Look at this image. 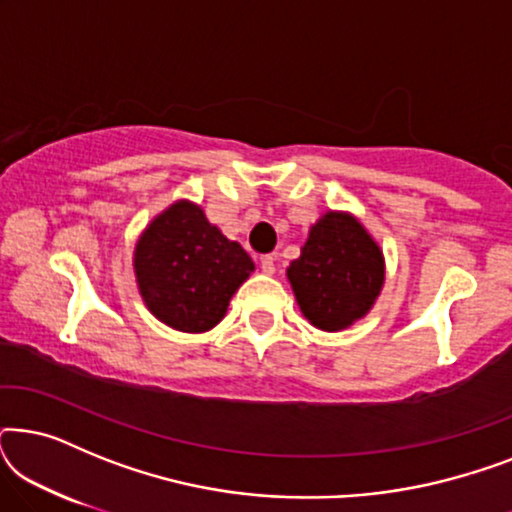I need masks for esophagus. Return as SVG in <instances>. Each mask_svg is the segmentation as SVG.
Wrapping results in <instances>:
<instances>
[{"instance_id":"obj_1","label":"esophagus","mask_w":512,"mask_h":512,"mask_svg":"<svg viewBox=\"0 0 512 512\" xmlns=\"http://www.w3.org/2000/svg\"><path fill=\"white\" fill-rule=\"evenodd\" d=\"M261 270L265 272V275H272V272H275V258H272L270 254L261 256Z\"/></svg>"}]
</instances>
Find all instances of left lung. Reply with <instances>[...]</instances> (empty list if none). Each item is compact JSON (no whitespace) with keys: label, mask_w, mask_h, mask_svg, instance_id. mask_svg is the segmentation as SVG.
<instances>
[{"label":"left lung","mask_w":512,"mask_h":512,"mask_svg":"<svg viewBox=\"0 0 512 512\" xmlns=\"http://www.w3.org/2000/svg\"><path fill=\"white\" fill-rule=\"evenodd\" d=\"M286 277L303 317L338 333L373 310L384 286V254L354 214L331 209L310 226Z\"/></svg>","instance_id":"obj_1"}]
</instances>
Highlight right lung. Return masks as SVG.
<instances>
[{
  "label": "right lung",
  "mask_w": 512,
  "mask_h": 512,
  "mask_svg": "<svg viewBox=\"0 0 512 512\" xmlns=\"http://www.w3.org/2000/svg\"><path fill=\"white\" fill-rule=\"evenodd\" d=\"M132 268L153 317L174 331L205 333L226 317L230 298L256 265L200 205L177 200L142 230Z\"/></svg>",
  "instance_id": "add662e5"
}]
</instances>
